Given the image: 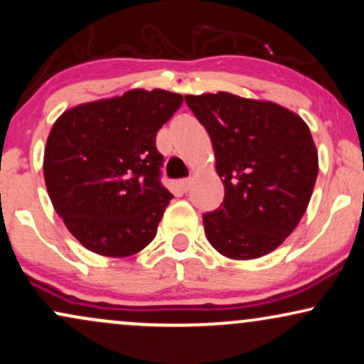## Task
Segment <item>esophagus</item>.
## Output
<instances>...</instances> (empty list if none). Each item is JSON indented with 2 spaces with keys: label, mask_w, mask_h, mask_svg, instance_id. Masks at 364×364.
Returning <instances> with one entry per match:
<instances>
[{
  "label": "esophagus",
  "mask_w": 364,
  "mask_h": 364,
  "mask_svg": "<svg viewBox=\"0 0 364 364\" xmlns=\"http://www.w3.org/2000/svg\"><path fill=\"white\" fill-rule=\"evenodd\" d=\"M191 185V178H183L179 179V186H181L183 191H188V188Z\"/></svg>",
  "instance_id": "34e87169"
}]
</instances>
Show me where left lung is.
I'll use <instances>...</instances> for the list:
<instances>
[{
  "mask_svg": "<svg viewBox=\"0 0 364 364\" xmlns=\"http://www.w3.org/2000/svg\"><path fill=\"white\" fill-rule=\"evenodd\" d=\"M205 127L224 183V202L203 214L208 243L232 260L274 252L310 203L318 152L308 124L270 101L229 92L185 95Z\"/></svg>",
  "mask_w": 364,
  "mask_h": 364,
  "instance_id": "1",
  "label": "left lung"
}]
</instances>
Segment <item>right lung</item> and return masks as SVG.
I'll return each instance as SVG.
<instances>
[{"label":"right lung","instance_id":"add662e5","mask_svg":"<svg viewBox=\"0 0 364 364\" xmlns=\"http://www.w3.org/2000/svg\"><path fill=\"white\" fill-rule=\"evenodd\" d=\"M183 97L133 89L65 111L49 132L44 181L54 210L90 252L123 258L156 237L173 195L161 185L159 128Z\"/></svg>","mask_w":364,"mask_h":364}]
</instances>
